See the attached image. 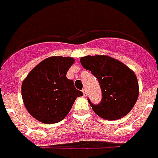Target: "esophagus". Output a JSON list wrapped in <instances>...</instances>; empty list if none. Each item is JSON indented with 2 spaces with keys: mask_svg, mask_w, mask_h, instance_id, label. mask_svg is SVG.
I'll return each mask as SVG.
<instances>
[{
  "mask_svg": "<svg viewBox=\"0 0 158 158\" xmlns=\"http://www.w3.org/2000/svg\"><path fill=\"white\" fill-rule=\"evenodd\" d=\"M82 92H83L84 97H86V88H83V90H82Z\"/></svg>",
  "mask_w": 158,
  "mask_h": 158,
  "instance_id": "esophagus-1",
  "label": "esophagus"
}]
</instances>
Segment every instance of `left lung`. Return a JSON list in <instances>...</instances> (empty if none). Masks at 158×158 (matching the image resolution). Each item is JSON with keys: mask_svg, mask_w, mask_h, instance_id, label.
<instances>
[{"mask_svg": "<svg viewBox=\"0 0 158 158\" xmlns=\"http://www.w3.org/2000/svg\"><path fill=\"white\" fill-rule=\"evenodd\" d=\"M84 68L91 71L99 81L102 98L99 104L88 102L103 119L125 117L137 102L139 87L136 75L125 64L108 56H86L81 58Z\"/></svg>", "mask_w": 158, "mask_h": 158, "instance_id": "left-lung-1", "label": "left lung"}]
</instances>
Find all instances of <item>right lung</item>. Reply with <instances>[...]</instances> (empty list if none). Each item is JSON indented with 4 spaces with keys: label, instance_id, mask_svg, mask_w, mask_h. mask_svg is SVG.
<instances>
[{
    "label": "right lung",
    "instance_id": "1",
    "mask_svg": "<svg viewBox=\"0 0 158 158\" xmlns=\"http://www.w3.org/2000/svg\"><path fill=\"white\" fill-rule=\"evenodd\" d=\"M74 59L51 56L33 68L21 85V96L30 114L46 124L61 122L77 97L83 93L66 77Z\"/></svg>",
    "mask_w": 158,
    "mask_h": 158
}]
</instances>
